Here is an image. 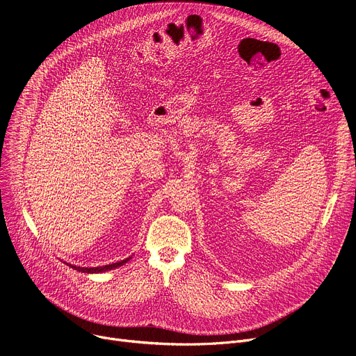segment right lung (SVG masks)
Wrapping results in <instances>:
<instances>
[{"instance_id":"1","label":"right lung","mask_w":356,"mask_h":356,"mask_svg":"<svg viewBox=\"0 0 356 356\" xmlns=\"http://www.w3.org/2000/svg\"><path fill=\"white\" fill-rule=\"evenodd\" d=\"M132 257H127L124 258V260L122 261H118V263H113V264H108V266H102V267H79V266H74V264H68L71 268L76 270V271H81V273H85V274H99V273H106L109 270H113V268H118V267H122L123 264H126L129 260H131Z\"/></svg>"}]
</instances>
